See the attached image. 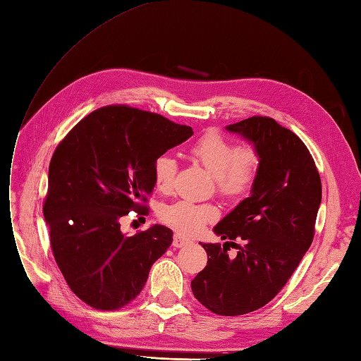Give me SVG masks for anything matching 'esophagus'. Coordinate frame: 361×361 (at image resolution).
<instances>
[{
	"label": "esophagus",
	"mask_w": 361,
	"mask_h": 361,
	"mask_svg": "<svg viewBox=\"0 0 361 361\" xmlns=\"http://www.w3.org/2000/svg\"><path fill=\"white\" fill-rule=\"evenodd\" d=\"M188 244H190V240L181 237L180 234H176V235H173V240H172V246H173V247H177V249H178V247L188 246Z\"/></svg>",
	"instance_id": "34e87169"
}]
</instances>
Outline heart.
Returning <instances> with one entry per match:
<instances>
[{
	"instance_id": "obj_1",
	"label": "heart",
	"mask_w": 361,
	"mask_h": 361,
	"mask_svg": "<svg viewBox=\"0 0 361 361\" xmlns=\"http://www.w3.org/2000/svg\"><path fill=\"white\" fill-rule=\"evenodd\" d=\"M190 153L216 177L217 190L228 200H241L250 193L259 169L257 149L252 147L238 148L229 139L210 132L197 139L190 148ZM177 169L178 164L172 156H159L153 165L156 189L169 192L176 183ZM217 216L219 212L214 205L190 201H177L161 207L159 212L161 222L183 235L197 234L208 222L216 220Z\"/></svg>"
}]
</instances>
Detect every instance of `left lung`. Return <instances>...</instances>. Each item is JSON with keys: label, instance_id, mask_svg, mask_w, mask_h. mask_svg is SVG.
Here are the masks:
<instances>
[{"label": "left lung", "instance_id": "8db88e82", "mask_svg": "<svg viewBox=\"0 0 361 361\" xmlns=\"http://www.w3.org/2000/svg\"><path fill=\"white\" fill-rule=\"evenodd\" d=\"M226 130L258 151L259 169L250 196L213 229L228 240L224 249L201 243L208 261L192 290L208 310L237 317L265 306L294 273L315 234L322 190L307 147L273 118L250 117ZM229 243L239 249L235 259L226 252Z\"/></svg>", "mask_w": 361, "mask_h": 361}]
</instances>
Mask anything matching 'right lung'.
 Returning <instances> with one entry per match:
<instances>
[{
    "mask_svg": "<svg viewBox=\"0 0 361 361\" xmlns=\"http://www.w3.org/2000/svg\"><path fill=\"white\" fill-rule=\"evenodd\" d=\"M193 135L157 114L129 106L91 112L56 147L43 205L55 261L73 293L115 310L141 293L172 231L153 225L127 237L120 220L144 212L154 160Z\"/></svg>",
    "mask_w": 361,
    "mask_h": 361,
    "instance_id": "add662e5",
    "label": "right lung"
}]
</instances>
